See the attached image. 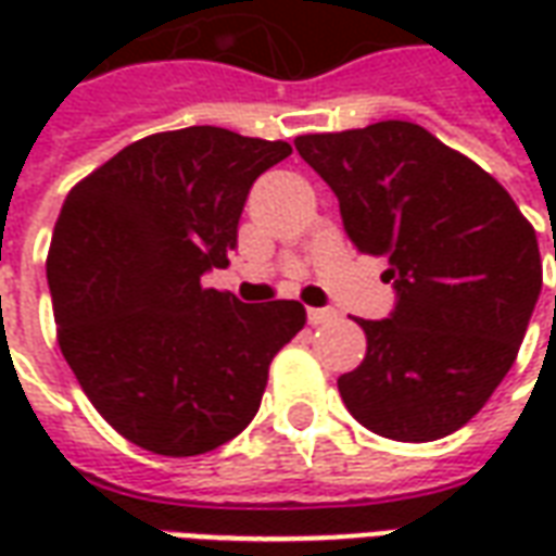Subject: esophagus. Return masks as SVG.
<instances>
[{
    "label": "esophagus",
    "instance_id": "1",
    "mask_svg": "<svg viewBox=\"0 0 556 556\" xmlns=\"http://www.w3.org/2000/svg\"><path fill=\"white\" fill-rule=\"evenodd\" d=\"M306 318H309V325H327V321H337V309H306Z\"/></svg>",
    "mask_w": 556,
    "mask_h": 556
}]
</instances>
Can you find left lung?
<instances>
[{"label":"left lung","instance_id":"8db88e82","mask_svg":"<svg viewBox=\"0 0 556 556\" xmlns=\"http://www.w3.org/2000/svg\"><path fill=\"white\" fill-rule=\"evenodd\" d=\"M294 148L337 193L351 243L387 255L396 289L390 318L357 321L366 357L339 378L345 408L393 441L453 434L518 357L542 291L536 231L489 172L414 122Z\"/></svg>","mask_w":556,"mask_h":556}]
</instances>
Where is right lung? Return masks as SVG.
Returning <instances> with one entry per match:
<instances>
[{"label":"right lung","instance_id":"right-lung-1","mask_svg":"<svg viewBox=\"0 0 556 556\" xmlns=\"http://www.w3.org/2000/svg\"><path fill=\"white\" fill-rule=\"evenodd\" d=\"M289 142L184 127L122 148L67 193L47 282L59 349L83 393L148 453L202 455L241 434L277 351L306 325L298 301L205 289L229 265L253 181Z\"/></svg>","mask_w":556,"mask_h":556}]
</instances>
